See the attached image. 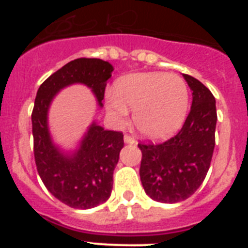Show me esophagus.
Segmentation results:
<instances>
[{
  "label": "esophagus",
  "instance_id": "1",
  "mask_svg": "<svg viewBox=\"0 0 248 248\" xmlns=\"http://www.w3.org/2000/svg\"><path fill=\"white\" fill-rule=\"evenodd\" d=\"M124 143H125V144H135L137 141H135V139L133 137L125 134V135H124Z\"/></svg>",
  "mask_w": 248,
  "mask_h": 248
}]
</instances>
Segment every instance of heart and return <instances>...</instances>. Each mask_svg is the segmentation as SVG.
<instances>
[{"label":"heart","instance_id":"b5f03b06","mask_svg":"<svg viewBox=\"0 0 248 248\" xmlns=\"http://www.w3.org/2000/svg\"><path fill=\"white\" fill-rule=\"evenodd\" d=\"M190 92L185 80L163 72H140L118 78L114 92L105 94V109L117 125L133 111L135 128L144 138L161 140L175 134L189 110Z\"/></svg>","mask_w":248,"mask_h":248}]
</instances>
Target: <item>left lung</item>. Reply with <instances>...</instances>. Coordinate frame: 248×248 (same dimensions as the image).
Wrapping results in <instances>:
<instances>
[{
	"mask_svg": "<svg viewBox=\"0 0 248 248\" xmlns=\"http://www.w3.org/2000/svg\"><path fill=\"white\" fill-rule=\"evenodd\" d=\"M192 91L190 113L181 130L163 144H139L140 180L153 200L175 203L190 198L209 171L215 148L216 100L196 78L184 74Z\"/></svg>",
	"mask_w": 248,
	"mask_h": 248,
	"instance_id": "8db88e82",
	"label": "left lung"
}]
</instances>
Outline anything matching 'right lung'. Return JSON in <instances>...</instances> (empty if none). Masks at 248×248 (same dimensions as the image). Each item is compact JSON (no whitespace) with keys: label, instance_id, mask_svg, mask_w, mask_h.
<instances>
[{"label":"right lung","instance_id":"1","mask_svg":"<svg viewBox=\"0 0 248 248\" xmlns=\"http://www.w3.org/2000/svg\"><path fill=\"white\" fill-rule=\"evenodd\" d=\"M113 71V65L103 59H74L48 77L37 92L32 111L37 170L48 191L73 209H92L109 199L114 169L124 146L123 134L105 130L93 120L77 148L64 150L54 143L50 135V104L62 89L83 84L91 89L102 108L107 80Z\"/></svg>","mask_w":248,"mask_h":248}]
</instances>
